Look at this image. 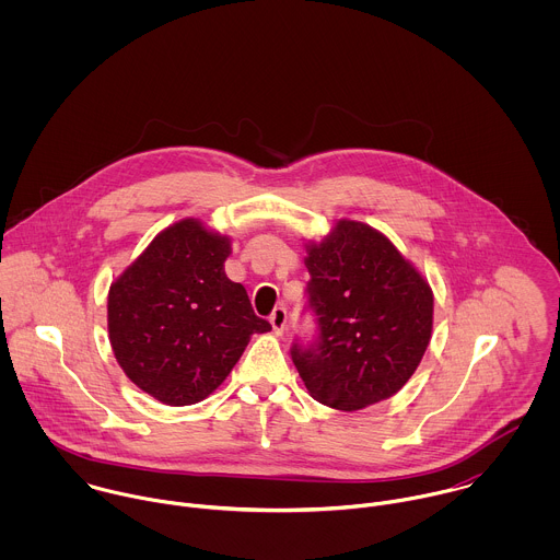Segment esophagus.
<instances>
[{"instance_id": "1", "label": "esophagus", "mask_w": 560, "mask_h": 560, "mask_svg": "<svg viewBox=\"0 0 560 560\" xmlns=\"http://www.w3.org/2000/svg\"><path fill=\"white\" fill-rule=\"evenodd\" d=\"M269 320H271V327H273V331L276 334H282L284 331V327H287V308H276L273 313H271V317H269Z\"/></svg>"}]
</instances>
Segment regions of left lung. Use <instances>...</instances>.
Instances as JSON below:
<instances>
[{"mask_svg":"<svg viewBox=\"0 0 560 560\" xmlns=\"http://www.w3.org/2000/svg\"><path fill=\"white\" fill-rule=\"evenodd\" d=\"M308 306L319 336L291 355L313 399L355 411L390 399L418 369L433 329V291L395 243L340 220L306 243Z\"/></svg>","mask_w":560,"mask_h":560,"instance_id":"left-lung-1","label":"left lung"}]
</instances>
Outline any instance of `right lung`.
I'll use <instances>...</instances> for the list:
<instances>
[{"mask_svg":"<svg viewBox=\"0 0 560 560\" xmlns=\"http://www.w3.org/2000/svg\"><path fill=\"white\" fill-rule=\"evenodd\" d=\"M226 235L187 218L161 231L112 282L107 329L125 375L172 407L207 399L240 362L254 315L245 289L229 280Z\"/></svg>","mask_w":560,"mask_h":560,"instance_id":"obj_1","label":"right lung"}]
</instances>
